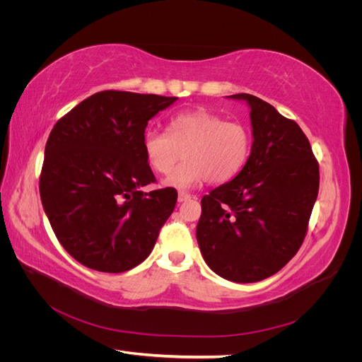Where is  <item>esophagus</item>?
Returning <instances> with one entry per match:
<instances>
[{"label": "esophagus", "mask_w": 362, "mask_h": 362, "mask_svg": "<svg viewBox=\"0 0 362 362\" xmlns=\"http://www.w3.org/2000/svg\"><path fill=\"white\" fill-rule=\"evenodd\" d=\"M190 198H192V196L189 193H185V192L178 193V202H185V201H189Z\"/></svg>", "instance_id": "obj_1"}]
</instances>
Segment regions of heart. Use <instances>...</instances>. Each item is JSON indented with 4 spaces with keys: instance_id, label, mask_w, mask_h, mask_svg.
<instances>
[{
    "instance_id": "heart-1",
    "label": "heart",
    "mask_w": 362,
    "mask_h": 362,
    "mask_svg": "<svg viewBox=\"0 0 362 362\" xmlns=\"http://www.w3.org/2000/svg\"><path fill=\"white\" fill-rule=\"evenodd\" d=\"M141 146L148 164L158 173H169L184 152L187 161L164 180V185L187 190L205 180L211 184L233 180L249 160L252 136L243 124L193 110L170 117L168 131L146 129Z\"/></svg>"
}]
</instances>
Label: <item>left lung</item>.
I'll return each instance as SVG.
<instances>
[{"mask_svg": "<svg viewBox=\"0 0 362 362\" xmlns=\"http://www.w3.org/2000/svg\"><path fill=\"white\" fill-rule=\"evenodd\" d=\"M252 148L234 180L205 194L196 226L214 273L249 284L275 275L296 255L319 193V164L300 127L249 93Z\"/></svg>", "mask_w": 362, "mask_h": 362, "instance_id": "obj_1", "label": "left lung"}]
</instances>
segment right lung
Masks as SVG:
<instances>
[{"label": "right lung", "instance_id": "1", "mask_svg": "<svg viewBox=\"0 0 362 362\" xmlns=\"http://www.w3.org/2000/svg\"><path fill=\"white\" fill-rule=\"evenodd\" d=\"M178 98L98 92L54 125L40 172V199L54 234L83 266L120 273L154 249L178 193L156 182L144 154L148 120Z\"/></svg>", "mask_w": 362, "mask_h": 362}]
</instances>
